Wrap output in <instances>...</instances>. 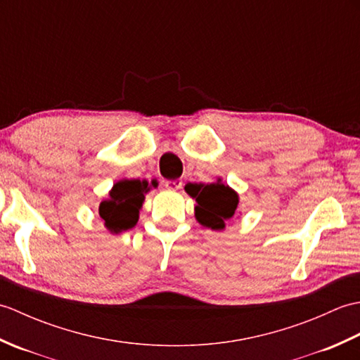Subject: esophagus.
Returning <instances> with one entry per match:
<instances>
[{
	"label": "esophagus",
	"instance_id": "obj_1",
	"mask_svg": "<svg viewBox=\"0 0 360 360\" xmlns=\"http://www.w3.org/2000/svg\"><path fill=\"white\" fill-rule=\"evenodd\" d=\"M165 187L168 190H179L182 187V181L181 179H168V181H165Z\"/></svg>",
	"mask_w": 360,
	"mask_h": 360
}]
</instances>
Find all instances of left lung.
Returning <instances> with one entry per match:
<instances>
[{"label":"left lung","mask_w":360,"mask_h":360,"mask_svg":"<svg viewBox=\"0 0 360 360\" xmlns=\"http://www.w3.org/2000/svg\"><path fill=\"white\" fill-rule=\"evenodd\" d=\"M186 192L196 201L195 217L198 223L212 231H223L226 221L233 217L238 207V195L229 186H224L221 179L213 184L188 182Z\"/></svg>","instance_id":"8db88e82"}]
</instances>
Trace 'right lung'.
Here are the masks:
<instances>
[{
  "label": "right lung",
  "instance_id": "1",
  "mask_svg": "<svg viewBox=\"0 0 360 360\" xmlns=\"http://www.w3.org/2000/svg\"><path fill=\"white\" fill-rule=\"evenodd\" d=\"M151 184L156 187L158 182L153 181ZM148 190V182L141 179H124L114 184L108 200L98 205V215L105 221L106 229L119 233L134 227Z\"/></svg>",
  "mask_w": 360,
  "mask_h": 360
}]
</instances>
